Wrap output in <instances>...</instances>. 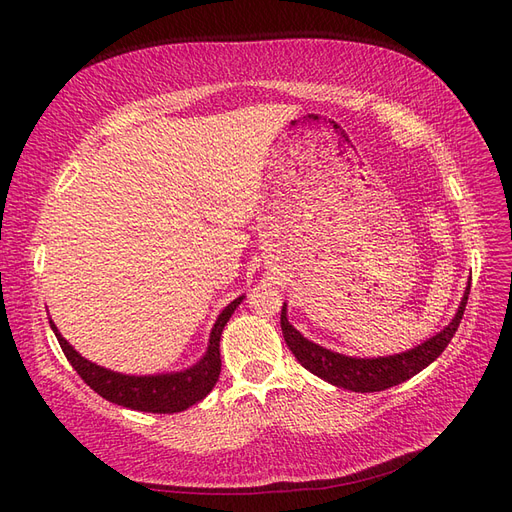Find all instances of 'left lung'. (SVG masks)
Returning a JSON list of instances; mask_svg holds the SVG:
<instances>
[{"instance_id":"left-lung-1","label":"left lung","mask_w":512,"mask_h":512,"mask_svg":"<svg viewBox=\"0 0 512 512\" xmlns=\"http://www.w3.org/2000/svg\"><path fill=\"white\" fill-rule=\"evenodd\" d=\"M468 294L470 284L466 286V292H463L455 318L448 322L440 333L429 337L427 342L418 344L416 348L399 354L361 359V356H346L329 348H322L314 342H309L307 337H303L292 327L288 322L286 303L282 307V333L290 352L297 356V361L305 369L312 371L314 376L333 386H339V389H348L354 393H376L410 380L418 371H423L427 365L438 359L448 346V342L453 339L463 318V312H466Z\"/></svg>"}]
</instances>
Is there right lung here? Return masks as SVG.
I'll return each mask as SVG.
<instances>
[{"label":"right lung","mask_w":512,"mask_h":512,"mask_svg":"<svg viewBox=\"0 0 512 512\" xmlns=\"http://www.w3.org/2000/svg\"><path fill=\"white\" fill-rule=\"evenodd\" d=\"M245 297H237L230 301L222 314L215 320L209 346L203 354V359L196 361L192 367L181 371H170V374H149V376H130L121 374V371L106 369L102 365H96L87 361L85 356L76 352L68 339L59 333L55 322H51V329L57 337V342L64 350L66 359L76 369L87 386H91L100 397L106 401H113L117 406L138 410V412H153V414H173L183 412L190 406L198 404L200 399H205L211 389L220 378L222 361H220V337L226 327L230 316L235 314V309L241 305Z\"/></svg>","instance_id":"1"}]
</instances>
